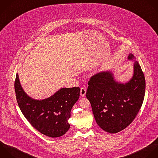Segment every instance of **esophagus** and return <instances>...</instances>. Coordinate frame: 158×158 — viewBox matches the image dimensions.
<instances>
[{
	"mask_svg": "<svg viewBox=\"0 0 158 158\" xmlns=\"http://www.w3.org/2000/svg\"><path fill=\"white\" fill-rule=\"evenodd\" d=\"M80 94H81V95L82 97H84L85 95V94H86V89L84 88V87H82L81 89V92H80Z\"/></svg>",
	"mask_w": 158,
	"mask_h": 158,
	"instance_id": "esophagus-1",
	"label": "esophagus"
}]
</instances>
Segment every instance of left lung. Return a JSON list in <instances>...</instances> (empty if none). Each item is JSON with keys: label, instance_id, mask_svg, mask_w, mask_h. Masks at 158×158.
<instances>
[{"label": "left lung", "instance_id": "8db88e82", "mask_svg": "<svg viewBox=\"0 0 158 158\" xmlns=\"http://www.w3.org/2000/svg\"><path fill=\"white\" fill-rule=\"evenodd\" d=\"M135 59L130 53L128 60ZM86 97L89 100L97 124L105 131L116 134L126 129L135 118L145 97V78L134 60L131 79L121 83L113 73L103 71L92 76L88 82Z\"/></svg>", "mask_w": 158, "mask_h": 158}]
</instances>
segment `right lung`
Masks as SVG:
<instances>
[{
    "instance_id": "1",
    "label": "right lung",
    "mask_w": 158,
    "mask_h": 158,
    "mask_svg": "<svg viewBox=\"0 0 158 158\" xmlns=\"http://www.w3.org/2000/svg\"><path fill=\"white\" fill-rule=\"evenodd\" d=\"M14 85L16 101L23 114L37 131L52 138L66 133L70 127L68 119L71 110L79 98V87L62 88L51 97L39 100L24 92L18 73Z\"/></svg>"
}]
</instances>
